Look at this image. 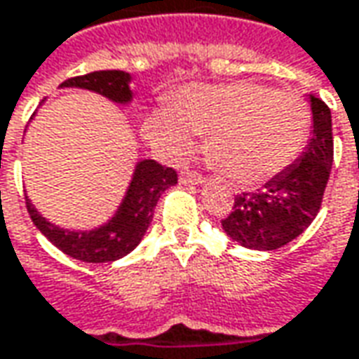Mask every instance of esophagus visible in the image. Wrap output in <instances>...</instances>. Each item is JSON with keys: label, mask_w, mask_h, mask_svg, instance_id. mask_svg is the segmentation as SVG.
<instances>
[{"label": "esophagus", "mask_w": 359, "mask_h": 359, "mask_svg": "<svg viewBox=\"0 0 359 359\" xmlns=\"http://www.w3.org/2000/svg\"><path fill=\"white\" fill-rule=\"evenodd\" d=\"M204 177L198 170H192V168H182L180 170V182L182 184H201Z\"/></svg>", "instance_id": "esophagus-1"}]
</instances>
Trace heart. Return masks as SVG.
<instances>
[{"mask_svg": "<svg viewBox=\"0 0 359 359\" xmlns=\"http://www.w3.org/2000/svg\"><path fill=\"white\" fill-rule=\"evenodd\" d=\"M310 130L312 111L302 97L252 81L191 85L170 113L156 111L149 121L151 139L172 156L191 153L194 133H208L206 155L238 184H260L286 170Z\"/></svg>", "mask_w": 359, "mask_h": 359, "instance_id": "obj_1", "label": "heart"}]
</instances>
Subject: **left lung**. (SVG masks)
Here are the masks:
<instances>
[{"label": "left lung", "mask_w": 359, "mask_h": 359, "mask_svg": "<svg viewBox=\"0 0 359 359\" xmlns=\"http://www.w3.org/2000/svg\"><path fill=\"white\" fill-rule=\"evenodd\" d=\"M314 133L304 155L256 192L234 196V206L222 220L232 241L252 250H276L300 236L318 215L326 191L332 161V113L310 95Z\"/></svg>", "instance_id": "left-lung-1"}]
</instances>
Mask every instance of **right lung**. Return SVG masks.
<instances>
[{
  "instance_id": "obj_1",
  "label": "right lung",
  "mask_w": 359,
  "mask_h": 359,
  "mask_svg": "<svg viewBox=\"0 0 359 359\" xmlns=\"http://www.w3.org/2000/svg\"><path fill=\"white\" fill-rule=\"evenodd\" d=\"M130 75L125 71H93L87 75L71 77L63 81L61 87H79L89 89L99 95H105L107 99L115 103H129L133 93L129 89ZM177 170L165 167L156 161H141L129 184V191L125 194L123 203L118 206L117 215L111 218L101 229L95 230H63L47 222L35 206L25 198L27 212L32 217L33 224L41 230L49 241L55 244L61 252H65L81 262H113L123 256H127L135 246L141 242L144 232L149 229L155 206L161 194L168 187L177 184Z\"/></svg>"
}]
</instances>
